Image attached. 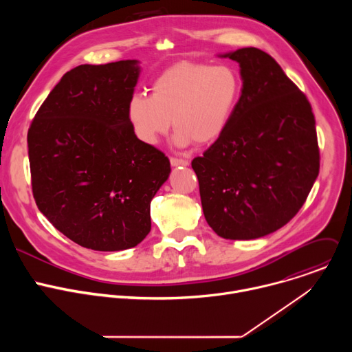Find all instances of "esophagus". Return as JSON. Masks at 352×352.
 <instances>
[{
	"label": "esophagus",
	"instance_id": "34e87169",
	"mask_svg": "<svg viewBox=\"0 0 352 352\" xmlns=\"http://www.w3.org/2000/svg\"><path fill=\"white\" fill-rule=\"evenodd\" d=\"M170 163H171V166H173V167H186V166H189V162H188V160L174 159V157H171V159H170Z\"/></svg>",
	"mask_w": 352,
	"mask_h": 352
}]
</instances>
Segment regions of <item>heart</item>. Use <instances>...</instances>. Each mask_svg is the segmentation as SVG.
Segmentation results:
<instances>
[{
	"instance_id": "obj_1",
	"label": "heart",
	"mask_w": 352,
	"mask_h": 352,
	"mask_svg": "<svg viewBox=\"0 0 352 352\" xmlns=\"http://www.w3.org/2000/svg\"><path fill=\"white\" fill-rule=\"evenodd\" d=\"M239 94V75L230 65L179 63L155 79L152 96L135 93L129 98L126 117L146 146H156L171 122L175 146H206L227 131Z\"/></svg>"
}]
</instances>
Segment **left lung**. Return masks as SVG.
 <instances>
[{"instance_id": "1", "label": "left lung", "mask_w": 352, "mask_h": 352, "mask_svg": "<svg viewBox=\"0 0 352 352\" xmlns=\"http://www.w3.org/2000/svg\"><path fill=\"white\" fill-rule=\"evenodd\" d=\"M239 65V102L227 131L192 160L208 224L226 239H256L302 208L319 174L312 107L267 53L219 54Z\"/></svg>"}]
</instances>
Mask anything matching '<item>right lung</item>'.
I'll return each mask as SVG.
<instances>
[{
  "instance_id": "add662e5",
  "label": "right lung",
  "mask_w": 352,
  "mask_h": 352,
  "mask_svg": "<svg viewBox=\"0 0 352 352\" xmlns=\"http://www.w3.org/2000/svg\"><path fill=\"white\" fill-rule=\"evenodd\" d=\"M139 64L122 60L71 69L28 132L38 210L71 241L102 252L146 238L150 202L171 173L170 160L140 143L126 117Z\"/></svg>"
}]
</instances>
